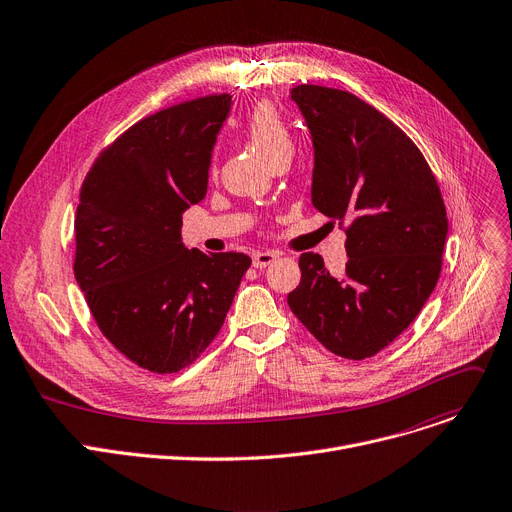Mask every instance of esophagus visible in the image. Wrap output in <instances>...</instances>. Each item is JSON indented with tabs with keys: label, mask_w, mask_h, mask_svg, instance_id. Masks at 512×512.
I'll use <instances>...</instances> for the list:
<instances>
[{
	"label": "esophagus",
	"mask_w": 512,
	"mask_h": 512,
	"mask_svg": "<svg viewBox=\"0 0 512 512\" xmlns=\"http://www.w3.org/2000/svg\"><path fill=\"white\" fill-rule=\"evenodd\" d=\"M276 259H278L276 253H271V251H257V253L253 255V267L265 269L267 265H271Z\"/></svg>",
	"instance_id": "esophagus-1"
}]
</instances>
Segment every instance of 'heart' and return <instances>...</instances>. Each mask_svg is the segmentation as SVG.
I'll return each mask as SVG.
<instances>
[{"label": "heart", "mask_w": 512, "mask_h": 512, "mask_svg": "<svg viewBox=\"0 0 512 512\" xmlns=\"http://www.w3.org/2000/svg\"><path fill=\"white\" fill-rule=\"evenodd\" d=\"M247 138L253 148L271 162L278 156L292 152V133L278 113V109L269 102H259L247 119Z\"/></svg>", "instance_id": "heart-1"}]
</instances>
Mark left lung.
I'll return each instance as SVG.
<instances>
[{
	"label": "left lung",
	"instance_id": "obj_1",
	"mask_svg": "<svg viewBox=\"0 0 512 512\" xmlns=\"http://www.w3.org/2000/svg\"><path fill=\"white\" fill-rule=\"evenodd\" d=\"M290 98L313 140V206L350 226L344 276L302 253L288 304L329 352L364 360L410 327L432 294L449 232L445 201L416 144L368 102L313 84Z\"/></svg>",
	"mask_w": 512,
	"mask_h": 512
}]
</instances>
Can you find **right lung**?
Segmentation results:
<instances>
[{
	"instance_id": "1",
	"label": "right lung",
	"mask_w": 512,
	"mask_h": 512,
	"mask_svg": "<svg viewBox=\"0 0 512 512\" xmlns=\"http://www.w3.org/2000/svg\"><path fill=\"white\" fill-rule=\"evenodd\" d=\"M228 94L129 127L98 156L76 214L74 274L102 335L150 372H179L224 325L251 257L187 249L183 212L206 197Z\"/></svg>"
}]
</instances>
